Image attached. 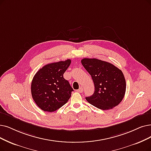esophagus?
I'll use <instances>...</instances> for the list:
<instances>
[{
  "mask_svg": "<svg viewBox=\"0 0 151 151\" xmlns=\"http://www.w3.org/2000/svg\"><path fill=\"white\" fill-rule=\"evenodd\" d=\"M83 87H80L79 89V90H77V91L79 92H80V93H82V92H83Z\"/></svg>",
  "mask_w": 151,
  "mask_h": 151,
  "instance_id": "34e87169",
  "label": "esophagus"
}]
</instances>
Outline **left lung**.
<instances>
[{
    "label": "left lung",
    "instance_id": "8db88e82",
    "mask_svg": "<svg viewBox=\"0 0 151 151\" xmlns=\"http://www.w3.org/2000/svg\"><path fill=\"white\" fill-rule=\"evenodd\" d=\"M82 64L91 76L95 86L87 101L99 109L110 110L124 98L126 81L122 71L112 64L95 58H83Z\"/></svg>",
    "mask_w": 151,
    "mask_h": 151
}]
</instances>
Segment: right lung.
<instances>
[{"label": "right lung", "mask_w": 151, "mask_h": 151, "mask_svg": "<svg viewBox=\"0 0 151 151\" xmlns=\"http://www.w3.org/2000/svg\"><path fill=\"white\" fill-rule=\"evenodd\" d=\"M70 59L47 64L33 77L31 86L32 98L42 110L55 111L67 103L73 88L63 74Z\"/></svg>", "instance_id": "1"}]
</instances>
